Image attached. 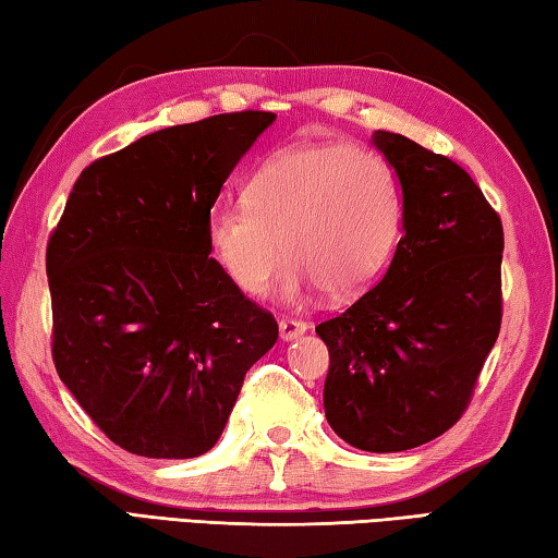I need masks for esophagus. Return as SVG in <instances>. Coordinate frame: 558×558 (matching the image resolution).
<instances>
[{"label": "esophagus", "instance_id": "1", "mask_svg": "<svg viewBox=\"0 0 558 558\" xmlns=\"http://www.w3.org/2000/svg\"><path fill=\"white\" fill-rule=\"evenodd\" d=\"M308 330V323H303V320H293V318H283L281 323H279V335H281V340L283 342H293V340H299L303 332Z\"/></svg>", "mask_w": 558, "mask_h": 558}]
</instances>
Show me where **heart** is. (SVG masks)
<instances>
[{
	"label": "heart",
	"instance_id": "heart-1",
	"mask_svg": "<svg viewBox=\"0 0 558 558\" xmlns=\"http://www.w3.org/2000/svg\"><path fill=\"white\" fill-rule=\"evenodd\" d=\"M403 220V189L384 157L350 143H313L269 157L247 198H218L206 228L240 291L259 293L287 255L283 299L303 301L323 289L352 301L391 265Z\"/></svg>",
	"mask_w": 558,
	"mask_h": 558
}]
</instances>
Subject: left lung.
<instances>
[{"mask_svg": "<svg viewBox=\"0 0 558 558\" xmlns=\"http://www.w3.org/2000/svg\"><path fill=\"white\" fill-rule=\"evenodd\" d=\"M372 143L401 182L403 238L381 281L315 332L335 435L403 451L457 423L500 330L502 226L474 180L401 133Z\"/></svg>", "mask_w": 558, "mask_h": 558, "instance_id": "obj_1", "label": "left lung"}]
</instances>
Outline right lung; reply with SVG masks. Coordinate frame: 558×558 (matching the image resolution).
<instances>
[{
    "mask_svg": "<svg viewBox=\"0 0 558 558\" xmlns=\"http://www.w3.org/2000/svg\"><path fill=\"white\" fill-rule=\"evenodd\" d=\"M277 121L170 125L92 162L48 243L52 360L111 442L150 459L211 449L243 378L279 338L211 259L208 211Z\"/></svg>",
    "mask_w": 558,
    "mask_h": 558,
    "instance_id": "1",
    "label": "right lung"
}]
</instances>
